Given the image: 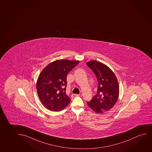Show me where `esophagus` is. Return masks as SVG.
I'll use <instances>...</instances> for the list:
<instances>
[{
  "label": "esophagus",
  "mask_w": 152,
  "mask_h": 152,
  "mask_svg": "<svg viewBox=\"0 0 152 152\" xmlns=\"http://www.w3.org/2000/svg\"><path fill=\"white\" fill-rule=\"evenodd\" d=\"M79 96V94H73L71 95V97H72V98H75V97H77V96Z\"/></svg>",
  "instance_id": "1"
}]
</instances>
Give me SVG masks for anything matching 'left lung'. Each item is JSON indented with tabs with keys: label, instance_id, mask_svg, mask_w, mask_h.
Instances as JSON below:
<instances>
[{
	"label": "left lung",
	"instance_id": "obj_1",
	"mask_svg": "<svg viewBox=\"0 0 152 152\" xmlns=\"http://www.w3.org/2000/svg\"><path fill=\"white\" fill-rule=\"evenodd\" d=\"M96 75L98 81L97 93L90 101L89 107L95 113H102L115 105L119 95L117 79L113 71L103 63L96 60L86 63Z\"/></svg>",
	"mask_w": 152,
	"mask_h": 152
}]
</instances>
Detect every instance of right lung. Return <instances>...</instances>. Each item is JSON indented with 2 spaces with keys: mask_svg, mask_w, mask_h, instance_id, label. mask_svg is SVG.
<instances>
[{
  "mask_svg": "<svg viewBox=\"0 0 152 152\" xmlns=\"http://www.w3.org/2000/svg\"><path fill=\"white\" fill-rule=\"evenodd\" d=\"M79 63V61L75 60H56L41 72L37 81V92L45 108L61 111L70 103L66 93V76Z\"/></svg>",
  "mask_w": 152,
  "mask_h": 152,
  "instance_id": "1",
  "label": "right lung"
}]
</instances>
